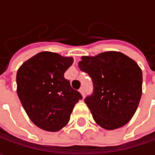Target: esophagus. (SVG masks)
Returning <instances> with one entry per match:
<instances>
[{
    "label": "esophagus",
    "instance_id": "obj_1",
    "mask_svg": "<svg viewBox=\"0 0 155 155\" xmlns=\"http://www.w3.org/2000/svg\"><path fill=\"white\" fill-rule=\"evenodd\" d=\"M79 91H80V93L82 94V96H83V97H84V89L83 87H82V88H80Z\"/></svg>",
    "mask_w": 155,
    "mask_h": 155
}]
</instances>
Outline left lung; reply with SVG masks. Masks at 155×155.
I'll list each match as a JSON object with an SVG mask.
<instances>
[{
	"label": "left lung",
	"instance_id": "left-lung-1",
	"mask_svg": "<svg viewBox=\"0 0 155 155\" xmlns=\"http://www.w3.org/2000/svg\"><path fill=\"white\" fill-rule=\"evenodd\" d=\"M81 59L78 67L92 79L93 93L84 102L95 122L107 130L127 124L138 108L142 93V71L137 63L113 51Z\"/></svg>",
	"mask_w": 155,
	"mask_h": 155
}]
</instances>
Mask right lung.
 Here are the masks:
<instances>
[{"label": "right lung", "mask_w": 155, "mask_h": 155, "mask_svg": "<svg viewBox=\"0 0 155 155\" xmlns=\"http://www.w3.org/2000/svg\"><path fill=\"white\" fill-rule=\"evenodd\" d=\"M71 57L41 51L22 64L16 75L17 94L30 120L39 128L57 132L70 121L75 104L83 98L64 74Z\"/></svg>", "instance_id": "right-lung-1"}]
</instances>
